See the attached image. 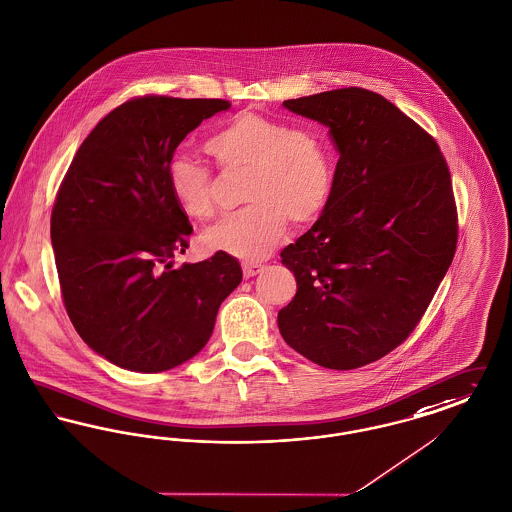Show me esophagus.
<instances>
[{"mask_svg":"<svg viewBox=\"0 0 512 512\" xmlns=\"http://www.w3.org/2000/svg\"><path fill=\"white\" fill-rule=\"evenodd\" d=\"M260 271H264V266H262V264H254V262H244L243 264V273L246 279H250V277L258 275Z\"/></svg>","mask_w":512,"mask_h":512,"instance_id":"esophagus-1","label":"esophagus"}]
</instances>
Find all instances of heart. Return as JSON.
Listing matches in <instances>:
<instances>
[{
  "label": "heart",
  "instance_id": "b5f03b06",
  "mask_svg": "<svg viewBox=\"0 0 512 512\" xmlns=\"http://www.w3.org/2000/svg\"><path fill=\"white\" fill-rule=\"evenodd\" d=\"M206 150L225 171H246L243 210L202 233L208 250L258 262L281 243L287 219L306 225L322 214L335 185V154L322 131L243 111L208 138ZM167 183L179 208L194 219L216 214L210 165L189 154L167 163Z\"/></svg>",
  "mask_w": 512,
  "mask_h": 512
}]
</instances>
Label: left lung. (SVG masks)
I'll list each match as a JSON object with an SVG mask.
<instances>
[{"label": "left lung", "instance_id": "8db88e82", "mask_svg": "<svg viewBox=\"0 0 512 512\" xmlns=\"http://www.w3.org/2000/svg\"><path fill=\"white\" fill-rule=\"evenodd\" d=\"M283 106L329 127L341 156L322 216L281 252L298 289L279 310V331L314 364L354 370L406 341L453 262L449 165L430 133L372 90Z\"/></svg>", "mask_w": 512, "mask_h": 512}]
</instances>
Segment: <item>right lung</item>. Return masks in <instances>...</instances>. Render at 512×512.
<instances>
[{
  "mask_svg": "<svg viewBox=\"0 0 512 512\" xmlns=\"http://www.w3.org/2000/svg\"><path fill=\"white\" fill-rule=\"evenodd\" d=\"M229 108L217 98H131L84 138L59 185L52 244L61 298L82 341L115 366L152 374L187 362L243 279L225 252L171 268L192 225L167 163L190 131Z\"/></svg>",
  "mask_w": 512,
  "mask_h": 512,
  "instance_id": "right-lung-1",
  "label": "right lung"
}]
</instances>
